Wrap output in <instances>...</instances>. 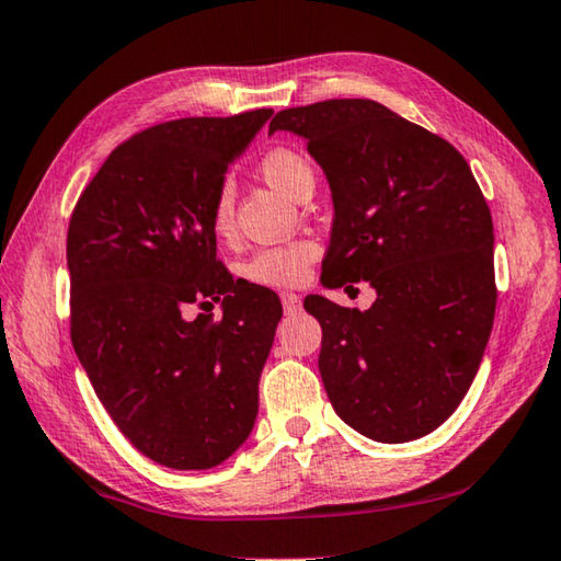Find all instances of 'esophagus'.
<instances>
[{"label": "esophagus", "mask_w": 561, "mask_h": 561, "mask_svg": "<svg viewBox=\"0 0 561 561\" xmlns=\"http://www.w3.org/2000/svg\"><path fill=\"white\" fill-rule=\"evenodd\" d=\"M282 299V307H284V313H297L301 309V299L299 294H291V291H282L279 294Z\"/></svg>", "instance_id": "esophagus-1"}]
</instances>
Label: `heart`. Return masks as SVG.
<instances>
[{
  "mask_svg": "<svg viewBox=\"0 0 561 561\" xmlns=\"http://www.w3.org/2000/svg\"><path fill=\"white\" fill-rule=\"evenodd\" d=\"M257 171L274 191L297 201L311 196L316 186L313 164L307 154H301L294 147H274L264 151L257 161ZM210 228L218 238H230L236 232V196H232L228 183H222L216 196H213ZM319 252V242L307 238L262 248L242 264V274H245V279L262 284V287H297L307 279Z\"/></svg>",
  "mask_w": 561,
  "mask_h": 561,
  "instance_id": "obj_1",
  "label": "heart"
}]
</instances>
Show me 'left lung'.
<instances>
[{"mask_svg":"<svg viewBox=\"0 0 561 561\" xmlns=\"http://www.w3.org/2000/svg\"><path fill=\"white\" fill-rule=\"evenodd\" d=\"M277 129L307 139L329 179L321 282L365 279L378 291L368 311L304 299L323 331L325 394L368 439H420L461 404L493 329L491 208L461 151L375 100L282 110Z\"/></svg>","mask_w":561,"mask_h":561,"instance_id":"left-lung-1","label":"left lung"}]
</instances>
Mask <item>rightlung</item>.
I'll return each mask as SVG.
<instances>
[{
  "label": "right lung",
  "instance_id": "add662e5",
  "mask_svg": "<svg viewBox=\"0 0 561 561\" xmlns=\"http://www.w3.org/2000/svg\"><path fill=\"white\" fill-rule=\"evenodd\" d=\"M270 115L181 117L137 131L112 149L70 216L78 360L129 444L176 471L226 461L257 416L282 304L222 267L210 203ZM203 298L224 299L218 322L185 319Z\"/></svg>",
  "mask_w": 561,
  "mask_h": 561
}]
</instances>
